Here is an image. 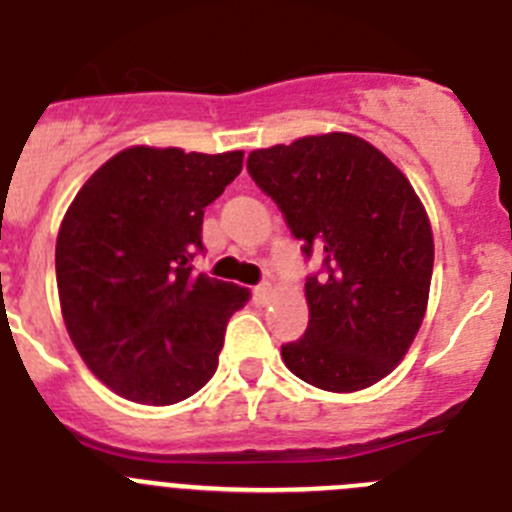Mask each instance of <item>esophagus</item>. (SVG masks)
<instances>
[{"instance_id":"34e87169","label":"esophagus","mask_w":512,"mask_h":512,"mask_svg":"<svg viewBox=\"0 0 512 512\" xmlns=\"http://www.w3.org/2000/svg\"><path fill=\"white\" fill-rule=\"evenodd\" d=\"M253 292H256V297H259V300H266V297L271 295V284L269 282L256 284V289H253Z\"/></svg>"}]
</instances>
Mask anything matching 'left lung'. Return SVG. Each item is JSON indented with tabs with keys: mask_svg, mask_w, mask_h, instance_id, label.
I'll return each instance as SVG.
<instances>
[{
	"mask_svg": "<svg viewBox=\"0 0 512 512\" xmlns=\"http://www.w3.org/2000/svg\"><path fill=\"white\" fill-rule=\"evenodd\" d=\"M256 187L277 202L305 259L307 320L282 359L328 392L372 387L400 364L423 323L433 233L418 194L382 151L348 133L253 151Z\"/></svg>",
	"mask_w": 512,
	"mask_h": 512,
	"instance_id": "left-lung-1",
	"label": "left lung"
}]
</instances>
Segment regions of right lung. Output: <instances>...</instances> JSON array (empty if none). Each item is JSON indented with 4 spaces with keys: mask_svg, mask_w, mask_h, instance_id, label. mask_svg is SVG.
Returning <instances> with one entry per match:
<instances>
[{
    "mask_svg": "<svg viewBox=\"0 0 512 512\" xmlns=\"http://www.w3.org/2000/svg\"><path fill=\"white\" fill-rule=\"evenodd\" d=\"M243 153L135 146L79 189L56 241L63 320L81 359L120 397L174 405L217 369L225 325L248 292L194 274L205 207Z\"/></svg>",
    "mask_w": 512,
    "mask_h": 512,
    "instance_id": "add662e5",
    "label": "right lung"
}]
</instances>
